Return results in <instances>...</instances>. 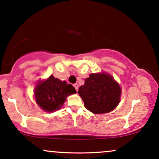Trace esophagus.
I'll list each match as a JSON object with an SVG mask.
<instances>
[{
    "mask_svg": "<svg viewBox=\"0 0 159 159\" xmlns=\"http://www.w3.org/2000/svg\"><path fill=\"white\" fill-rule=\"evenodd\" d=\"M74 86L75 89H76V91H78V89H79V85L77 84V83H75V84H74Z\"/></svg>",
    "mask_w": 159,
    "mask_h": 159,
    "instance_id": "34e87169",
    "label": "esophagus"
}]
</instances>
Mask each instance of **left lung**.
I'll list each match as a JSON object with an SVG mask.
<instances>
[{
    "label": "left lung",
    "mask_w": 159,
    "mask_h": 159,
    "mask_svg": "<svg viewBox=\"0 0 159 159\" xmlns=\"http://www.w3.org/2000/svg\"><path fill=\"white\" fill-rule=\"evenodd\" d=\"M85 107L95 114L110 113L118 106L122 89L107 73L91 74L79 88Z\"/></svg>",
    "instance_id": "left-lung-1"
}]
</instances>
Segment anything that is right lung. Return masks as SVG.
Masks as SVG:
<instances>
[{
    "instance_id": "obj_1",
    "label": "right lung",
    "mask_w": 159,
    "mask_h": 159,
    "mask_svg": "<svg viewBox=\"0 0 159 159\" xmlns=\"http://www.w3.org/2000/svg\"><path fill=\"white\" fill-rule=\"evenodd\" d=\"M76 92L72 85L55 78L52 75L44 81L39 82L34 89L37 103L43 110L48 113L61 108L67 96Z\"/></svg>"
}]
</instances>
